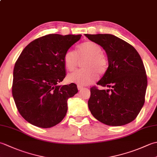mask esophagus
<instances>
[{"label":"esophagus","mask_w":157,"mask_h":157,"mask_svg":"<svg viewBox=\"0 0 157 157\" xmlns=\"http://www.w3.org/2000/svg\"><path fill=\"white\" fill-rule=\"evenodd\" d=\"M78 89L79 90H82L84 89V88L82 87V86H78Z\"/></svg>","instance_id":"esophagus-1"}]
</instances>
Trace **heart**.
I'll use <instances>...</instances> for the list:
<instances>
[{
	"instance_id": "heart-1",
	"label": "heart",
	"mask_w": 157,
	"mask_h": 157,
	"mask_svg": "<svg viewBox=\"0 0 157 157\" xmlns=\"http://www.w3.org/2000/svg\"><path fill=\"white\" fill-rule=\"evenodd\" d=\"M87 57L83 64L85 69L77 70L67 77L69 82L79 86H86L94 82L98 78V73L102 75L108 69L107 57L102 53V48L97 43L88 41L82 43L77 49V54L72 51L65 52L63 58L66 69L69 71L75 69L78 65V58Z\"/></svg>"
}]
</instances>
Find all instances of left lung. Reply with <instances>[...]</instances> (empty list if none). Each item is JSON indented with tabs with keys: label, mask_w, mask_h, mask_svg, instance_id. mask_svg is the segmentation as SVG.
Returning <instances> with one entry per match:
<instances>
[{
	"label": "left lung",
	"mask_w": 157,
	"mask_h": 157,
	"mask_svg": "<svg viewBox=\"0 0 157 157\" xmlns=\"http://www.w3.org/2000/svg\"><path fill=\"white\" fill-rule=\"evenodd\" d=\"M107 55L109 67L97 84L108 90L90 88L88 107L102 123L121 126L132 122L145 102L147 76L137 51L129 43L111 34H85Z\"/></svg>",
	"instance_id": "8db88e82"
}]
</instances>
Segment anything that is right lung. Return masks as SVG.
Returning <instances> with one entry per match:
<instances>
[{
    "instance_id": "add662e5",
    "label": "right lung",
    "mask_w": 157,
    "mask_h": 157,
    "mask_svg": "<svg viewBox=\"0 0 157 157\" xmlns=\"http://www.w3.org/2000/svg\"><path fill=\"white\" fill-rule=\"evenodd\" d=\"M82 35L48 34L25 46L13 69L12 94L24 119L42 128L61 122L67 100L78 93L76 84L59 86L65 78V52Z\"/></svg>"
}]
</instances>
